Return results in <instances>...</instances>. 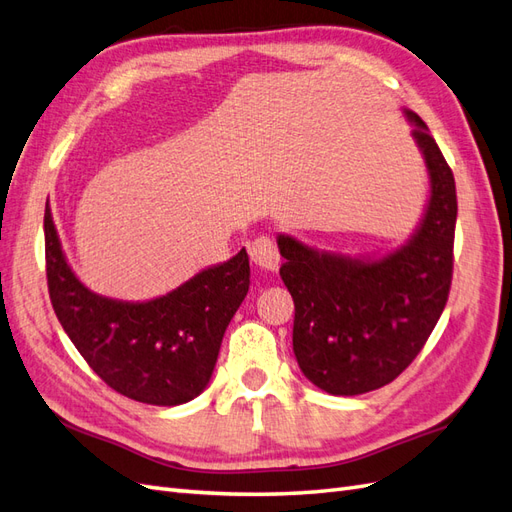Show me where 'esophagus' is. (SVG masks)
Returning <instances> with one entry per match:
<instances>
[{
    "label": "esophagus",
    "mask_w": 512,
    "mask_h": 512,
    "mask_svg": "<svg viewBox=\"0 0 512 512\" xmlns=\"http://www.w3.org/2000/svg\"><path fill=\"white\" fill-rule=\"evenodd\" d=\"M248 255H251V261L261 270H279L281 257L277 251V244H274L268 235H259V238H255L251 246H248Z\"/></svg>",
    "instance_id": "34e87169"
}]
</instances>
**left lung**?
Masks as SVG:
<instances>
[{
    "label": "left lung",
    "instance_id": "1",
    "mask_svg": "<svg viewBox=\"0 0 512 512\" xmlns=\"http://www.w3.org/2000/svg\"><path fill=\"white\" fill-rule=\"evenodd\" d=\"M413 136L430 173V201L413 240L376 261H352L279 235L281 279L294 298V355L333 396L389 385L424 348L448 303L454 270L456 186L417 114Z\"/></svg>",
    "mask_w": 512,
    "mask_h": 512
}]
</instances>
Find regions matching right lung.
I'll return each mask as SVG.
<instances>
[{"instance_id":"add662e5","label":"right lung","mask_w":512,"mask_h":512,"mask_svg":"<svg viewBox=\"0 0 512 512\" xmlns=\"http://www.w3.org/2000/svg\"><path fill=\"white\" fill-rule=\"evenodd\" d=\"M45 270L51 305L84 361L123 396L175 406L209 383L227 326L251 283L248 255L207 268L149 303L101 298L77 281L45 209Z\"/></svg>"}]
</instances>
